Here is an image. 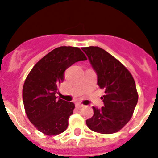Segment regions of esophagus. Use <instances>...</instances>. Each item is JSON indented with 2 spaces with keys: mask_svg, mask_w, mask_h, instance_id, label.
Returning a JSON list of instances; mask_svg holds the SVG:
<instances>
[{
  "mask_svg": "<svg viewBox=\"0 0 158 158\" xmlns=\"http://www.w3.org/2000/svg\"><path fill=\"white\" fill-rule=\"evenodd\" d=\"M83 106H83V104H81V103H77V104H76V107H77V108H78V109L82 108V107H83Z\"/></svg>",
  "mask_w": 158,
  "mask_h": 158,
  "instance_id": "34e87169",
  "label": "esophagus"
}]
</instances>
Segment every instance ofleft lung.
Here are the masks:
<instances>
[{"label":"left lung","mask_w":158,"mask_h":158,"mask_svg":"<svg viewBox=\"0 0 158 158\" xmlns=\"http://www.w3.org/2000/svg\"><path fill=\"white\" fill-rule=\"evenodd\" d=\"M97 74V84L105 90V106L92 107L94 114L86 121L95 132H118L130 121L138 101V92L131 72L118 59L97 46L82 48Z\"/></svg>","instance_id":"8db88e82"}]
</instances>
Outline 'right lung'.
<instances>
[{
	"instance_id": "obj_1",
	"label": "right lung",
	"mask_w": 158,
	"mask_h": 158,
	"mask_svg": "<svg viewBox=\"0 0 158 158\" xmlns=\"http://www.w3.org/2000/svg\"><path fill=\"white\" fill-rule=\"evenodd\" d=\"M85 60L87 57L78 47H58L42 57L26 78L23 88L25 112L43 134L56 135L66 130L75 104L57 99L55 94L65 79V70Z\"/></svg>"
}]
</instances>
